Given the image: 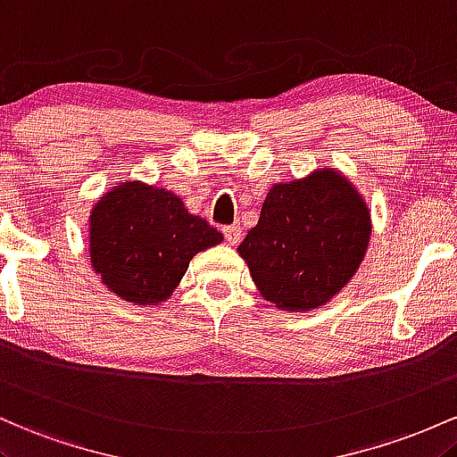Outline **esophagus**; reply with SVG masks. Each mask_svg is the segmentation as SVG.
<instances>
[{
    "label": "esophagus",
    "mask_w": 457,
    "mask_h": 457,
    "mask_svg": "<svg viewBox=\"0 0 457 457\" xmlns=\"http://www.w3.org/2000/svg\"><path fill=\"white\" fill-rule=\"evenodd\" d=\"M222 233H224V239H227V244L230 245L239 244V239H242V228H239L237 224H233V227H224Z\"/></svg>",
    "instance_id": "1"
}]
</instances>
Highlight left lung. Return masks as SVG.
I'll list each match as a JSON object with an SVG mask.
<instances>
[{"label":"left lung","mask_w":457,"mask_h":457,"mask_svg":"<svg viewBox=\"0 0 457 457\" xmlns=\"http://www.w3.org/2000/svg\"><path fill=\"white\" fill-rule=\"evenodd\" d=\"M369 235L367 203L341 172L326 168L276 183L237 253L265 300L300 312L320 309L350 283Z\"/></svg>","instance_id":"left-lung-1"}]
</instances>
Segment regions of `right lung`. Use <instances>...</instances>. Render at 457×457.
<instances>
[{
    "label": "right lung",
    "instance_id": "1",
    "mask_svg": "<svg viewBox=\"0 0 457 457\" xmlns=\"http://www.w3.org/2000/svg\"><path fill=\"white\" fill-rule=\"evenodd\" d=\"M90 263L112 294L133 304H160L186 276L189 261L222 244L207 220L177 194L125 181L90 212Z\"/></svg>",
    "mask_w": 457,
    "mask_h": 457
}]
</instances>
